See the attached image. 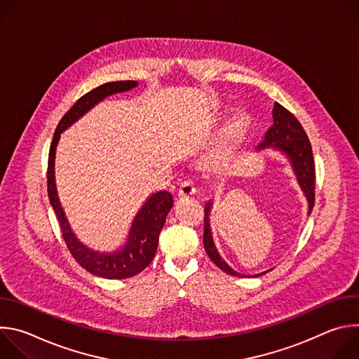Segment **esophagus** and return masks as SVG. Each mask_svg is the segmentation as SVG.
<instances>
[{
	"label": "esophagus",
	"instance_id": "34e87169",
	"mask_svg": "<svg viewBox=\"0 0 359 359\" xmlns=\"http://www.w3.org/2000/svg\"><path fill=\"white\" fill-rule=\"evenodd\" d=\"M196 193V187L193 186L191 182H183L180 184V189H179V197L180 198H184V197H190Z\"/></svg>",
	"mask_w": 359,
	"mask_h": 359
}]
</instances>
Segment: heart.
Returning a JSON list of instances; mask_svg holds the SVG:
<instances>
[{"mask_svg":"<svg viewBox=\"0 0 359 359\" xmlns=\"http://www.w3.org/2000/svg\"><path fill=\"white\" fill-rule=\"evenodd\" d=\"M244 129H245V118L243 115H237L231 121V123L229 125V128L226 130V136H224L226 142H229V143L236 142L243 135Z\"/></svg>","mask_w":359,"mask_h":359,"instance_id":"b5f03b06","label":"heart"}]
</instances>
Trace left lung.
<instances>
[{
  "instance_id": "8db88e82",
  "label": "left lung",
  "mask_w": 359,
  "mask_h": 359,
  "mask_svg": "<svg viewBox=\"0 0 359 359\" xmlns=\"http://www.w3.org/2000/svg\"><path fill=\"white\" fill-rule=\"evenodd\" d=\"M264 149H273L276 151H280L281 155L285 156L288 161L291 170L295 176V180L302 191V194L309 203V212L306 215H311L314 208V186H316V166H314V158H313V149L311 143L306 137L305 130L302 129L301 123L297 121V118L288 112L284 107L280 104H274L273 108V125L266 132L263 140L260 144L255 147V151H262ZM213 208V200L206 201L204 204V233H203V244L204 250H206L210 260L224 273L234 276V277H260L267 271L254 274V276H244L233 270L224 259H222L220 252L216 248V244L213 241V233L210 227V212ZM273 270V269H271Z\"/></svg>"
}]
</instances>
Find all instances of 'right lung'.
Wrapping results in <instances>:
<instances>
[{
	"mask_svg": "<svg viewBox=\"0 0 359 359\" xmlns=\"http://www.w3.org/2000/svg\"><path fill=\"white\" fill-rule=\"evenodd\" d=\"M137 85L139 83L136 81L108 82L79 97L76 104L60 121L53 137V143H50L48 156V197L60 222L62 237L71 254L74 255V259L86 271L108 280H122L133 277L150 264L158 250L161 230L166 223L168 213L173 208V197L166 190L150 194L135 215L125 243L122 245H119L114 251L93 250L76 237L64 212L55 180V156L62 132H65L69 126L79 121L86 112H89L105 97L115 93L128 92Z\"/></svg>",
	"mask_w": 359,
	"mask_h": 359,
	"instance_id": "1",
	"label": "right lung"
}]
</instances>
